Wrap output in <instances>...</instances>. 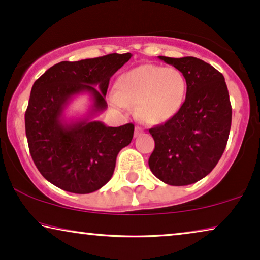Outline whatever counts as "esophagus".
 <instances>
[{"label": "esophagus", "instance_id": "esophagus-1", "mask_svg": "<svg viewBox=\"0 0 260 260\" xmlns=\"http://www.w3.org/2000/svg\"><path fill=\"white\" fill-rule=\"evenodd\" d=\"M142 133H143V130H142L141 127H138V126L135 127V137H138L140 135H142Z\"/></svg>", "mask_w": 260, "mask_h": 260}]
</instances>
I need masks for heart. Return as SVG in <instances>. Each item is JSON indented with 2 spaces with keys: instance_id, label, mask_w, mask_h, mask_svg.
I'll return each instance as SVG.
<instances>
[{
  "instance_id": "1",
  "label": "heart",
  "mask_w": 260,
  "mask_h": 260,
  "mask_svg": "<svg viewBox=\"0 0 260 260\" xmlns=\"http://www.w3.org/2000/svg\"><path fill=\"white\" fill-rule=\"evenodd\" d=\"M186 93V78L179 70L145 63L126 71L117 79L110 103L117 110L135 105L142 122L162 124L180 111Z\"/></svg>"
}]
</instances>
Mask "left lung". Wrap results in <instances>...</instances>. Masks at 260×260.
Listing matches in <instances>:
<instances>
[{
	"instance_id": "1",
	"label": "left lung",
	"mask_w": 260,
	"mask_h": 260,
	"mask_svg": "<svg viewBox=\"0 0 260 260\" xmlns=\"http://www.w3.org/2000/svg\"><path fill=\"white\" fill-rule=\"evenodd\" d=\"M159 60L183 74L187 93L172 119L151 127L155 149L149 158L154 175L170 186H188L212 172L229 140L232 108L225 78L194 56Z\"/></svg>"
}]
</instances>
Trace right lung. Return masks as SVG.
Masks as SVG:
<instances>
[{"label":"right lung","instance_id":"right-lung-1","mask_svg":"<svg viewBox=\"0 0 260 260\" xmlns=\"http://www.w3.org/2000/svg\"><path fill=\"white\" fill-rule=\"evenodd\" d=\"M133 54H108L80 61H61L33 84L24 115L31 158L48 182L60 189L88 194L112 177L116 158L134 136V124L112 127L95 117L104 112L110 78ZM91 104L81 116L66 109L78 95Z\"/></svg>","mask_w":260,"mask_h":260}]
</instances>
